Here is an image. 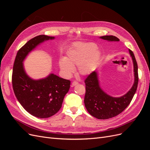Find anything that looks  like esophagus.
<instances>
[{
  "label": "esophagus",
  "instance_id": "34e87169",
  "mask_svg": "<svg viewBox=\"0 0 150 150\" xmlns=\"http://www.w3.org/2000/svg\"><path fill=\"white\" fill-rule=\"evenodd\" d=\"M77 84H78V81H73V82L72 83V86H76Z\"/></svg>",
  "mask_w": 150,
  "mask_h": 150
}]
</instances>
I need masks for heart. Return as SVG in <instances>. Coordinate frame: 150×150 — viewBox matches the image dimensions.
Returning a JSON list of instances; mask_svg holds the SVG:
<instances>
[{"mask_svg":"<svg viewBox=\"0 0 150 150\" xmlns=\"http://www.w3.org/2000/svg\"><path fill=\"white\" fill-rule=\"evenodd\" d=\"M100 57V53L93 43H78L67 52L66 58H61L59 65L64 74L70 76L78 66V71L83 76L90 74L94 70Z\"/></svg>","mask_w":150,"mask_h":150,"instance_id":"1","label":"heart"}]
</instances>
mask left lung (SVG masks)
<instances>
[{
  "mask_svg": "<svg viewBox=\"0 0 150 150\" xmlns=\"http://www.w3.org/2000/svg\"><path fill=\"white\" fill-rule=\"evenodd\" d=\"M101 39L108 41H120L114 35H104ZM134 66V81L129 91L119 98L112 97L104 92L100 88L98 73L93 71L85 79L86 93L84 105L89 114L99 120H106L115 117L123 111L130 104L137 91L138 84V64L133 51L129 50Z\"/></svg>",
  "mask_w": 150,
  "mask_h": 150,
  "instance_id": "obj_1",
  "label": "left lung"
}]
</instances>
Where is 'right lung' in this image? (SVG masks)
<instances>
[{
	"instance_id": "obj_1",
	"label": "right lung",
	"mask_w": 150,
	"mask_h": 150,
	"mask_svg": "<svg viewBox=\"0 0 150 150\" xmlns=\"http://www.w3.org/2000/svg\"><path fill=\"white\" fill-rule=\"evenodd\" d=\"M54 39L40 35L29 40L17 52L13 66L12 83L17 100L29 113L39 118H47L59 111L71 81L54 74L44 79L34 80L27 75L22 62L39 44Z\"/></svg>"
}]
</instances>
